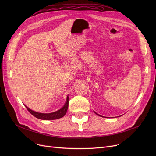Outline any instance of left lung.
Here are the masks:
<instances>
[{
	"label": "left lung",
	"mask_w": 156,
	"mask_h": 156,
	"mask_svg": "<svg viewBox=\"0 0 156 156\" xmlns=\"http://www.w3.org/2000/svg\"><path fill=\"white\" fill-rule=\"evenodd\" d=\"M95 114H97V115H99V114H97V113H96V112H95ZM99 116H100V115H99ZM102 117H103V116H102Z\"/></svg>",
	"instance_id": "left-lung-1"
}]
</instances>
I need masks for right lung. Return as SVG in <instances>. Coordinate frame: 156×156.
<instances>
[{
    "label": "right lung",
    "mask_w": 156,
    "mask_h": 156,
    "mask_svg": "<svg viewBox=\"0 0 156 156\" xmlns=\"http://www.w3.org/2000/svg\"><path fill=\"white\" fill-rule=\"evenodd\" d=\"M68 104H69V97L68 96L66 101V103L64 104L63 107L59 110L54 112H51V113H40V112H35L28 108L27 106L26 105L25 106L27 109H28V111L32 114L33 116H34L37 118L40 119H44V120H53V119H59L65 115L68 108Z\"/></svg>",
    "instance_id": "right-lung-1"
}]
</instances>
